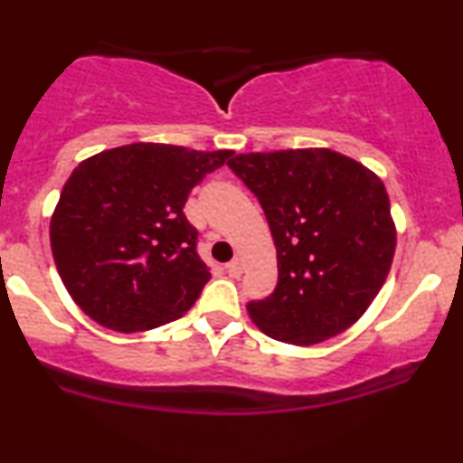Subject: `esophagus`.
I'll return each mask as SVG.
<instances>
[{
    "label": "esophagus",
    "instance_id": "obj_1",
    "mask_svg": "<svg viewBox=\"0 0 463 463\" xmlns=\"http://www.w3.org/2000/svg\"><path fill=\"white\" fill-rule=\"evenodd\" d=\"M226 271H228V276H231V278H239L243 274V260L241 259H232L231 263L226 265Z\"/></svg>",
    "mask_w": 463,
    "mask_h": 463
}]
</instances>
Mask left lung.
<instances>
[{"mask_svg": "<svg viewBox=\"0 0 463 463\" xmlns=\"http://www.w3.org/2000/svg\"><path fill=\"white\" fill-rule=\"evenodd\" d=\"M228 165L259 198L278 252L274 293L248 304L254 326L299 347L352 327L397 248L382 178L330 148L241 153Z\"/></svg>", "mask_w": 463, "mask_h": 463, "instance_id": "left-lung-1", "label": "left lung"}]
</instances>
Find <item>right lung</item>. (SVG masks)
Returning a JSON list of instances; mask_svg holds the SVG:
<instances>
[{
    "label": "right lung",
    "mask_w": 463,
    "mask_h": 463,
    "mask_svg": "<svg viewBox=\"0 0 463 463\" xmlns=\"http://www.w3.org/2000/svg\"><path fill=\"white\" fill-rule=\"evenodd\" d=\"M232 153L136 142L83 159L49 224L55 267L72 302L125 334L185 315L211 274L183 207L194 185Z\"/></svg>",
    "instance_id": "obj_1"
}]
</instances>
